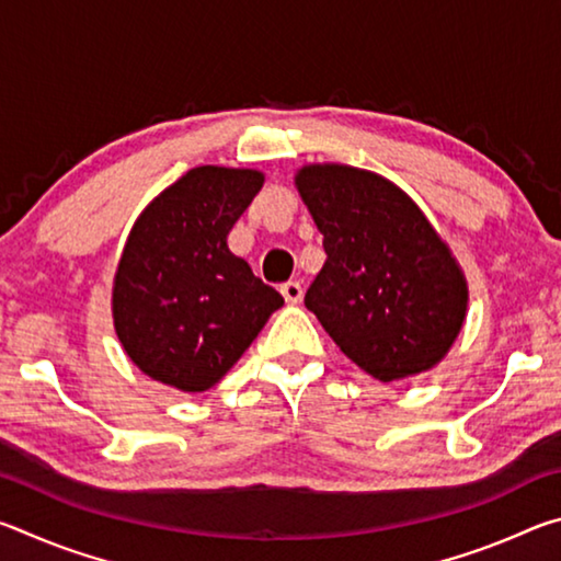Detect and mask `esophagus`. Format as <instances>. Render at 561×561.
<instances>
[{"label":"esophagus","mask_w":561,"mask_h":561,"mask_svg":"<svg viewBox=\"0 0 561 561\" xmlns=\"http://www.w3.org/2000/svg\"><path fill=\"white\" fill-rule=\"evenodd\" d=\"M282 294L284 299H287L289 304H299L301 297H304V289H301V282L299 279H289L282 284Z\"/></svg>","instance_id":"34e87169"}]
</instances>
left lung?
<instances>
[{"instance_id":"1","label":"left lung","mask_w":561,"mask_h":561,"mask_svg":"<svg viewBox=\"0 0 561 561\" xmlns=\"http://www.w3.org/2000/svg\"><path fill=\"white\" fill-rule=\"evenodd\" d=\"M297 187L327 262L304 304L336 346L383 383L433 368L468 309V284L411 197L368 170L307 165Z\"/></svg>"}]
</instances>
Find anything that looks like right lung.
<instances>
[{
  "label": "right lung",
  "mask_w": 561,
  "mask_h": 561,
  "mask_svg": "<svg viewBox=\"0 0 561 561\" xmlns=\"http://www.w3.org/2000/svg\"><path fill=\"white\" fill-rule=\"evenodd\" d=\"M262 183L257 170L193 168L133 225L113 282V324L156 381L185 393L213 388L284 304L227 247Z\"/></svg>",
  "instance_id": "1"
}]
</instances>
